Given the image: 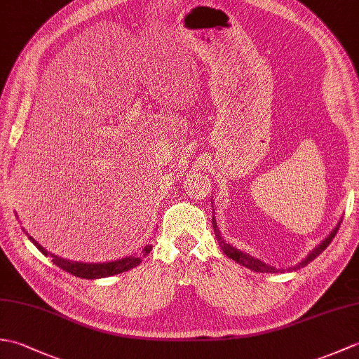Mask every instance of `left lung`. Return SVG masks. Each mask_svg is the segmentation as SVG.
Here are the masks:
<instances>
[{
    "label": "left lung",
    "instance_id": "obj_1",
    "mask_svg": "<svg viewBox=\"0 0 359 359\" xmlns=\"http://www.w3.org/2000/svg\"><path fill=\"white\" fill-rule=\"evenodd\" d=\"M339 225H341V224H338V226L334 228V230L330 233L329 238H327V239L321 243V245H318L313 251H311V253H310L306 259H304V261H302L301 264H297V265L292 266V270H299L301 266H306L307 264H310L311 261H313L315 257H318L319 255H321L323 251L330 245V242L334 239V236H337V233H338V230H339ZM212 228H215V233H216V238H217V242H219L220 248H222L224 253H225L228 257H230V259H233V261H236V262L243 265V266H247V269H250V270L259 271V273H278V271H282V270H279V269H274V266H271V265L264 264L262 261H259V259H256V257H253V256L243 253V251H239L238 248H234L233 245H230V243H226L222 238H220L215 217H212Z\"/></svg>",
    "mask_w": 359,
    "mask_h": 359
}]
</instances>
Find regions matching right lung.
I'll return each instance as SVG.
<instances>
[{
  "label": "right lung",
  "instance_id": "add662e5",
  "mask_svg": "<svg viewBox=\"0 0 359 359\" xmlns=\"http://www.w3.org/2000/svg\"><path fill=\"white\" fill-rule=\"evenodd\" d=\"M27 238L34 242V245L41 251L43 255L48 256L49 253L46 251L40 243H36L34 238ZM152 250V245H147L142 251V256H128L123 259H118V261L114 262H104V264H81V262H72L67 261V259H62L55 255H50L52 262L55 264L60 269L74 274V276L81 278V279H98V278H106V276H112V274H118L121 271H126L133 266L139 265L142 262V257L147 256L149 251Z\"/></svg>",
  "mask_w": 359,
  "mask_h": 359
}]
</instances>
